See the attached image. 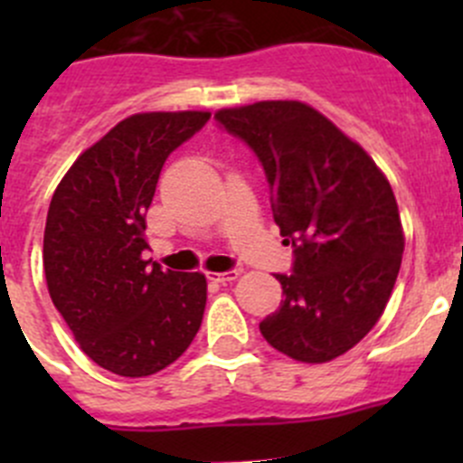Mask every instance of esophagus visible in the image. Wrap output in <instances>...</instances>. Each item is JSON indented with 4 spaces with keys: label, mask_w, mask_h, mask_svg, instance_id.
I'll list each match as a JSON object with an SVG mask.
<instances>
[{
    "label": "esophagus",
    "mask_w": 463,
    "mask_h": 463,
    "mask_svg": "<svg viewBox=\"0 0 463 463\" xmlns=\"http://www.w3.org/2000/svg\"><path fill=\"white\" fill-rule=\"evenodd\" d=\"M237 275H240V270L237 269H231V270H223V273H208V279H213V282H219V284H226V282H232V279H237Z\"/></svg>",
    "instance_id": "obj_1"
}]
</instances>
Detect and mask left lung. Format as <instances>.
I'll list each match as a JSON object with an SVG mask.
<instances>
[{
	"label": "left lung",
	"mask_w": 463,
	"mask_h": 463,
	"mask_svg": "<svg viewBox=\"0 0 463 463\" xmlns=\"http://www.w3.org/2000/svg\"><path fill=\"white\" fill-rule=\"evenodd\" d=\"M264 167L270 208L291 275L284 300L260 322L270 347L300 363H326L361 343L385 311L403 258V228L390 181L370 154L298 100L219 109Z\"/></svg>",
	"instance_id": "obj_1"
}]
</instances>
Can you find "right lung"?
Masks as SVG:
<instances>
[{
	"mask_svg": "<svg viewBox=\"0 0 463 463\" xmlns=\"http://www.w3.org/2000/svg\"><path fill=\"white\" fill-rule=\"evenodd\" d=\"M210 111H147L120 120L76 158L44 228L49 296L82 352L118 376L156 374L203 320L205 275L143 260L145 213L165 158Z\"/></svg>",
	"mask_w": 463,
	"mask_h": 463,
	"instance_id": "obj_1",
	"label": "right lung"
}]
</instances>
